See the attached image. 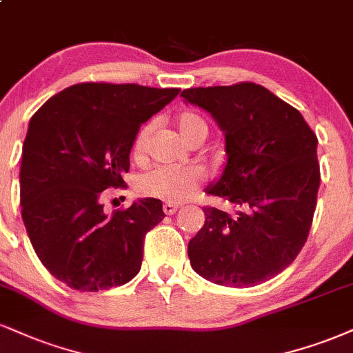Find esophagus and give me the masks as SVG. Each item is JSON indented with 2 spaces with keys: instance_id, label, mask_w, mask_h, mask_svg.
Here are the masks:
<instances>
[{
  "instance_id": "1",
  "label": "esophagus",
  "mask_w": 353,
  "mask_h": 353,
  "mask_svg": "<svg viewBox=\"0 0 353 353\" xmlns=\"http://www.w3.org/2000/svg\"><path fill=\"white\" fill-rule=\"evenodd\" d=\"M177 209H179V207H177L176 203L165 202L164 205H163V210H164L165 215H174V214H176V212H177Z\"/></svg>"
}]
</instances>
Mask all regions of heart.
I'll use <instances>...</instances> for the list:
<instances>
[{
	"label": "heart",
	"mask_w": 353,
	"mask_h": 353,
	"mask_svg": "<svg viewBox=\"0 0 353 353\" xmlns=\"http://www.w3.org/2000/svg\"><path fill=\"white\" fill-rule=\"evenodd\" d=\"M176 128L181 138L190 144L195 139L205 138L207 123L201 114L194 112H182L176 117ZM152 131V123H146L139 128L133 141V154L141 158L146 151L148 139ZM203 182V174L201 169L190 168H171V165H159L144 172L138 179V190L148 197L159 199L169 203H179L188 201L197 192Z\"/></svg>",
	"instance_id": "obj_1"
}]
</instances>
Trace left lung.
I'll list each match as a JSON object with an SVG mask.
<instances>
[{"instance_id":"8db88e82","label":"left lung","mask_w":353,"mask_h":353,"mask_svg":"<svg viewBox=\"0 0 353 353\" xmlns=\"http://www.w3.org/2000/svg\"><path fill=\"white\" fill-rule=\"evenodd\" d=\"M181 97L223 131L227 164L205 192L239 209L203 207L205 223L188 246L190 266L220 286L268 281L307 240L321 182L317 136L298 110L261 85L188 88Z\"/></svg>"}]
</instances>
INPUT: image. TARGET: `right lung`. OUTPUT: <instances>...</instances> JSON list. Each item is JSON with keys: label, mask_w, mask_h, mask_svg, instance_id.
<instances>
[{"label": "right lung", "mask_w": 353, "mask_h": 353, "mask_svg": "<svg viewBox=\"0 0 353 353\" xmlns=\"http://www.w3.org/2000/svg\"><path fill=\"white\" fill-rule=\"evenodd\" d=\"M179 88L77 83L32 114L21 159V215L42 265L77 291L131 281L141 270L144 235L165 215L158 199L103 210L101 192L125 188L139 126Z\"/></svg>", "instance_id": "obj_1"}]
</instances>
